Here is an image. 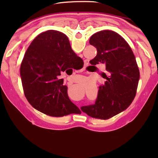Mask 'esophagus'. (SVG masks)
<instances>
[{"mask_svg":"<svg viewBox=\"0 0 158 158\" xmlns=\"http://www.w3.org/2000/svg\"><path fill=\"white\" fill-rule=\"evenodd\" d=\"M86 64H88V62H86Z\"/></svg>","mask_w":158,"mask_h":158,"instance_id":"esophagus-1","label":"esophagus"}]
</instances>
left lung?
<instances>
[{"mask_svg": "<svg viewBox=\"0 0 158 158\" xmlns=\"http://www.w3.org/2000/svg\"><path fill=\"white\" fill-rule=\"evenodd\" d=\"M89 44L97 49L90 64H106V81L99 87L95 104L81 107L88 115L109 119L125 110L135 98L140 77L135 55L128 43L117 33L103 30L94 33Z\"/></svg>", "mask_w": 158, "mask_h": 158, "instance_id": "left-lung-1", "label": "left lung"}]
</instances>
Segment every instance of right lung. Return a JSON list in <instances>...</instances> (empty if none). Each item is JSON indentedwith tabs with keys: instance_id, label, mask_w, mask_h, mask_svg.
Here are the masks:
<instances>
[{
	"instance_id": "obj_1",
	"label": "right lung",
	"mask_w": 158,
	"mask_h": 158,
	"mask_svg": "<svg viewBox=\"0 0 158 158\" xmlns=\"http://www.w3.org/2000/svg\"><path fill=\"white\" fill-rule=\"evenodd\" d=\"M81 59L63 33L48 30L37 35L27 49L20 66L22 87L28 102L51 117L80 114L79 108L69 98L67 86L63 85V79L59 80L58 76L76 67Z\"/></svg>"
}]
</instances>
